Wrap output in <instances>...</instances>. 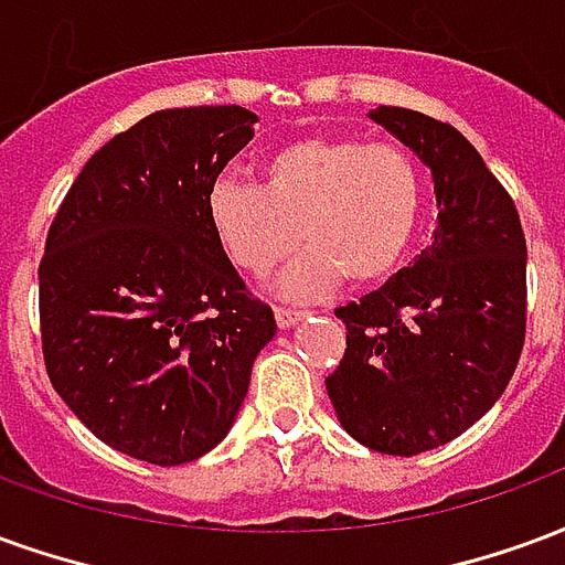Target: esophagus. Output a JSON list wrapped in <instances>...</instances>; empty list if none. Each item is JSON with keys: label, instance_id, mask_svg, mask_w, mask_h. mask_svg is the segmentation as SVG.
I'll return each mask as SVG.
<instances>
[{"label": "esophagus", "instance_id": "esophagus-1", "mask_svg": "<svg viewBox=\"0 0 565 565\" xmlns=\"http://www.w3.org/2000/svg\"><path fill=\"white\" fill-rule=\"evenodd\" d=\"M306 315L308 311H302V308H284V306L275 308V320H278V327H294V323H299Z\"/></svg>", "mask_w": 565, "mask_h": 565}]
</instances>
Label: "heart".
Instances as JSON below:
<instances>
[{"mask_svg": "<svg viewBox=\"0 0 565 565\" xmlns=\"http://www.w3.org/2000/svg\"><path fill=\"white\" fill-rule=\"evenodd\" d=\"M424 172L396 141L302 136L266 153L259 186L221 178L205 211L223 254L247 275H269L311 245L284 275V294L320 296L335 284L387 281L424 217Z\"/></svg>", "mask_w": 565, "mask_h": 565, "instance_id": "b5f03b06", "label": "heart"}]
</instances>
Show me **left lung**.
<instances>
[{
  "instance_id": "left-lung-1",
  "label": "left lung",
  "mask_w": 565,
  "mask_h": 565,
  "mask_svg": "<svg viewBox=\"0 0 565 565\" xmlns=\"http://www.w3.org/2000/svg\"><path fill=\"white\" fill-rule=\"evenodd\" d=\"M372 120L433 169L438 226L412 266L335 308L348 348L327 393L360 445L412 457L466 433L509 387L526 339V238L462 132L387 105Z\"/></svg>"
}]
</instances>
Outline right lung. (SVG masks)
Instances as JSON below:
<instances>
[{
	"label": "right lung",
	"mask_w": 565,
	"mask_h": 565,
	"mask_svg": "<svg viewBox=\"0 0 565 565\" xmlns=\"http://www.w3.org/2000/svg\"><path fill=\"white\" fill-rule=\"evenodd\" d=\"M257 115L166 108L93 153L39 263L47 379L93 436L153 466L209 454L275 335L211 230L209 190Z\"/></svg>",
	"instance_id": "right-lung-1"
}]
</instances>
